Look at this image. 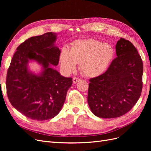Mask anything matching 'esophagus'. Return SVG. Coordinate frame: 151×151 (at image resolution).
<instances>
[{"label": "esophagus", "mask_w": 151, "mask_h": 151, "mask_svg": "<svg viewBox=\"0 0 151 151\" xmlns=\"http://www.w3.org/2000/svg\"><path fill=\"white\" fill-rule=\"evenodd\" d=\"M72 80H73V83H74V84H76V83H77V82H79V81L81 80V79L79 78V77H73Z\"/></svg>", "instance_id": "esophagus-1"}]
</instances>
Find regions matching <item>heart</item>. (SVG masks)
<instances>
[{
	"label": "heart",
	"mask_w": 151,
	"mask_h": 151,
	"mask_svg": "<svg viewBox=\"0 0 151 151\" xmlns=\"http://www.w3.org/2000/svg\"><path fill=\"white\" fill-rule=\"evenodd\" d=\"M115 51L111 45L95 39L76 40L69 48H63L60 60L63 69L71 72L79 63L83 75L97 77L106 70L112 62Z\"/></svg>",
	"instance_id": "obj_1"
}]
</instances>
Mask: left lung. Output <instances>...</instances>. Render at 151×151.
Listing matches in <instances>:
<instances>
[{
	"label": "left lung",
	"mask_w": 151,
	"mask_h": 151,
	"mask_svg": "<svg viewBox=\"0 0 151 151\" xmlns=\"http://www.w3.org/2000/svg\"><path fill=\"white\" fill-rule=\"evenodd\" d=\"M116 53L117 57L108 70L89 79L88 104L100 118L125 115L137 102L142 89L143 63L137 50L130 41L121 38Z\"/></svg>",
	"instance_id": "1"
}]
</instances>
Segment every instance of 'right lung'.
Segmentation results:
<instances>
[{"label": "right lung", "instance_id": "1", "mask_svg": "<svg viewBox=\"0 0 151 151\" xmlns=\"http://www.w3.org/2000/svg\"><path fill=\"white\" fill-rule=\"evenodd\" d=\"M55 33H45L27 39L17 48L6 78L9 100L17 111L31 119L43 121L55 116L65 102L71 77H65L51 67L59 62L60 50L55 46ZM29 60L43 67L39 75L27 68Z\"/></svg>", "mask_w": 151, "mask_h": 151}]
</instances>
